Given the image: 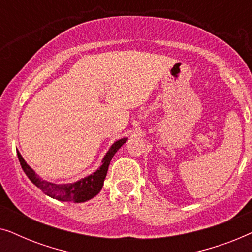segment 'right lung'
I'll use <instances>...</instances> for the list:
<instances>
[{
	"mask_svg": "<svg viewBox=\"0 0 252 252\" xmlns=\"http://www.w3.org/2000/svg\"><path fill=\"white\" fill-rule=\"evenodd\" d=\"M127 141V137H123V139L117 140L116 142L112 143L110 147L108 153L102 159V165L99 166L95 172L92 174L87 175V177L80 179V180L72 182V184H54V182L43 180L39 175L35 173V171L26 163L22 155L18 151L19 163L22 165L23 171L25 172L27 178L36 186L37 188L41 189L44 194L49 196L51 198L57 199V201L62 202H73V203H82L86 201H89L93 197L101 191L104 184V179L108 173V168L111 161L112 157L120 149Z\"/></svg>",
	"mask_w": 252,
	"mask_h": 252,
	"instance_id": "obj_1",
	"label": "right lung"
}]
</instances>
